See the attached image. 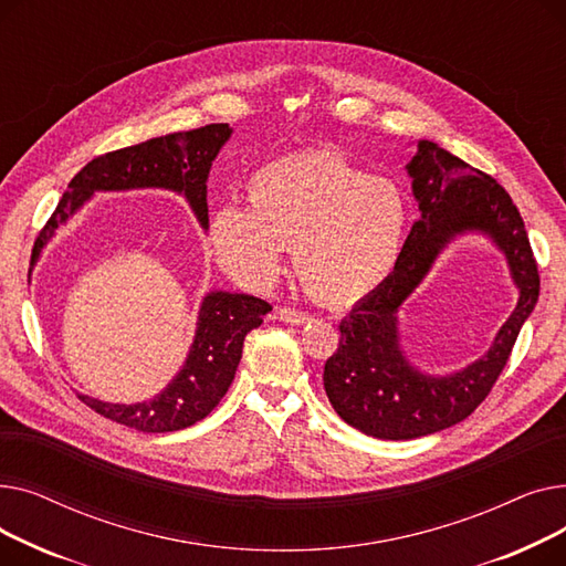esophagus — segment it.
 <instances>
[{
  "mask_svg": "<svg viewBox=\"0 0 566 566\" xmlns=\"http://www.w3.org/2000/svg\"><path fill=\"white\" fill-rule=\"evenodd\" d=\"M277 318H280L282 323L303 325V323H310V321H312V314L301 312V310H293V307H280V310H277Z\"/></svg>",
  "mask_w": 566,
  "mask_h": 566,
  "instance_id": "obj_1",
  "label": "esophagus"
}]
</instances>
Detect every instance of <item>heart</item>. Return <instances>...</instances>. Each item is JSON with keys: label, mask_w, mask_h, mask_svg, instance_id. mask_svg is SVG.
Here are the masks:
<instances>
[{"label": "heart", "mask_w": 566, "mask_h": 566, "mask_svg": "<svg viewBox=\"0 0 566 566\" xmlns=\"http://www.w3.org/2000/svg\"><path fill=\"white\" fill-rule=\"evenodd\" d=\"M248 206L224 201L206 250L235 284L268 291L291 245L303 286L325 305H353L395 271L408 206L390 178L367 176L335 151L286 156L248 178Z\"/></svg>", "instance_id": "obj_1"}]
</instances>
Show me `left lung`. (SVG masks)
Wrapping results in <instances>:
<instances>
[{
  "instance_id": "obj_1",
  "label": "left lung",
  "mask_w": 566,
  "mask_h": 566,
  "mask_svg": "<svg viewBox=\"0 0 566 566\" xmlns=\"http://www.w3.org/2000/svg\"><path fill=\"white\" fill-rule=\"evenodd\" d=\"M420 208L395 271L339 323V348L323 369V388L339 418L380 440H410L448 429L478 408L507 365L523 323L539 298V273L512 197L489 174L472 169L431 139L408 160ZM463 234H482L509 263L517 305L490 350L448 375H431L405 355L398 307L437 256Z\"/></svg>"
}]
</instances>
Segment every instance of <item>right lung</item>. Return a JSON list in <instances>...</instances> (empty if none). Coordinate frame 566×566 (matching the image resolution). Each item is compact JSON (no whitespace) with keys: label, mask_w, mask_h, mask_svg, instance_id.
<instances>
[{"label":"right lung","mask_w":566,"mask_h":566,"mask_svg":"<svg viewBox=\"0 0 566 566\" xmlns=\"http://www.w3.org/2000/svg\"><path fill=\"white\" fill-rule=\"evenodd\" d=\"M231 135L233 130L229 124H211L188 133H169L146 139L94 158L73 176L69 192L59 201L54 216L41 231L34 245L32 271L43 248L56 235V229L64 227L96 192H174L188 201L192 216L206 231V181L220 148ZM273 307L265 301L248 293L208 291L197 312L195 339L186 363L154 399L114 403L88 395L77 397L103 418L144 433L188 429L203 420L227 395L238 363H241L248 333L259 328Z\"/></svg>","instance_id":"obj_1"}]
</instances>
